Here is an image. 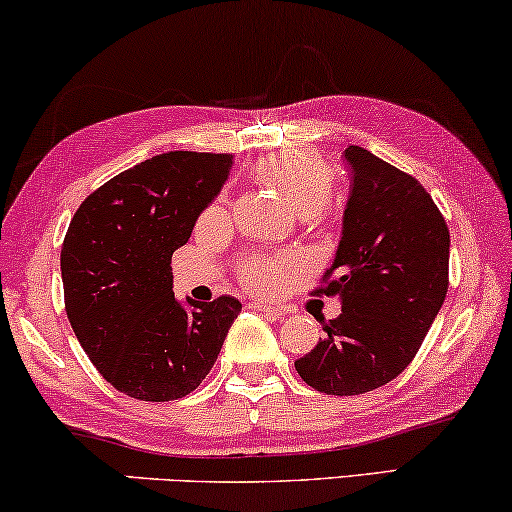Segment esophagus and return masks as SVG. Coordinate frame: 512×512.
<instances>
[{"mask_svg":"<svg viewBox=\"0 0 512 512\" xmlns=\"http://www.w3.org/2000/svg\"><path fill=\"white\" fill-rule=\"evenodd\" d=\"M251 307L258 312H265V314H272V317H284V314H289V310L282 305H270V303H263V300H256V303H251Z\"/></svg>","mask_w":512,"mask_h":512,"instance_id":"obj_1","label":"esophagus"}]
</instances>
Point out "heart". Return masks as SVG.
<instances>
[{
	"label": "heart",
	"instance_id": "1",
	"mask_svg": "<svg viewBox=\"0 0 512 512\" xmlns=\"http://www.w3.org/2000/svg\"><path fill=\"white\" fill-rule=\"evenodd\" d=\"M256 174L265 184L277 188L284 200L296 209L300 216L312 219L324 212L333 198V170L317 153L312 151H282L270 153L258 160ZM226 207V195L214 200L207 209V219H216ZM303 270V258L298 254H254L244 256L237 265V277L256 293H277Z\"/></svg>",
	"mask_w": 512,
	"mask_h": 512
}]
</instances>
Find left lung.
<instances>
[{
	"mask_svg": "<svg viewBox=\"0 0 512 512\" xmlns=\"http://www.w3.org/2000/svg\"><path fill=\"white\" fill-rule=\"evenodd\" d=\"M352 188L342 237L326 286L342 312L324 324L319 345L296 361L303 382L321 394L359 396L408 368L443 307L450 230L415 177L349 146Z\"/></svg>",
	"mask_w": 512,
	"mask_h": 512,
	"instance_id": "obj_1",
	"label": "left lung"
}]
</instances>
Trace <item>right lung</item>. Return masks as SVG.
I'll return each instance as SVG.
<instances>
[{"label":"right lung","instance_id":"obj_1","mask_svg":"<svg viewBox=\"0 0 512 512\" xmlns=\"http://www.w3.org/2000/svg\"><path fill=\"white\" fill-rule=\"evenodd\" d=\"M230 167L233 153H160L90 193L67 228L69 324L104 380L139 401L198 389L242 310L233 296L181 305L170 268Z\"/></svg>","mask_w":512,"mask_h":512}]
</instances>
